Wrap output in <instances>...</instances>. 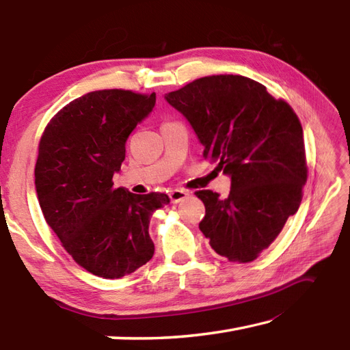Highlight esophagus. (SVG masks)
Masks as SVG:
<instances>
[{
	"mask_svg": "<svg viewBox=\"0 0 350 350\" xmlns=\"http://www.w3.org/2000/svg\"><path fill=\"white\" fill-rule=\"evenodd\" d=\"M168 196H170L171 203H179V202L185 200V198H187L189 194L183 189H173V191H170Z\"/></svg>",
	"mask_w": 350,
	"mask_h": 350,
	"instance_id": "34e87169",
	"label": "esophagus"
}]
</instances>
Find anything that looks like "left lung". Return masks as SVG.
I'll use <instances>...</instances> for the list:
<instances>
[{
  "label": "left lung",
  "instance_id": "obj_1",
  "mask_svg": "<svg viewBox=\"0 0 350 350\" xmlns=\"http://www.w3.org/2000/svg\"><path fill=\"white\" fill-rule=\"evenodd\" d=\"M203 146L204 159L230 177L229 197L197 191L206 215L198 224L229 261L250 262L297 212L306 182L297 115L244 75H211L165 94Z\"/></svg>",
  "mask_w": 350,
  "mask_h": 350
}]
</instances>
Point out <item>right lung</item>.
<instances>
[{
    "label": "right lung",
    "mask_w": 350,
    "mask_h": 350,
    "mask_svg": "<svg viewBox=\"0 0 350 350\" xmlns=\"http://www.w3.org/2000/svg\"><path fill=\"white\" fill-rule=\"evenodd\" d=\"M156 94L89 92L53 116L39 142L34 185L48 226L74 261L105 279L130 275L152 259L153 212L167 194L113 188L126 141L153 111Z\"/></svg>",
    "instance_id": "obj_1"
}]
</instances>
